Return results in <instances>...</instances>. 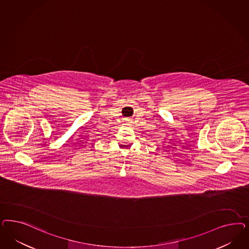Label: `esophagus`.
<instances>
[{
  "instance_id": "34e87169",
  "label": "esophagus",
  "mask_w": 249,
  "mask_h": 249,
  "mask_svg": "<svg viewBox=\"0 0 249 249\" xmlns=\"http://www.w3.org/2000/svg\"><path fill=\"white\" fill-rule=\"evenodd\" d=\"M124 124H125V125H131V121L129 120V119H126V120L124 121Z\"/></svg>"
}]
</instances>
